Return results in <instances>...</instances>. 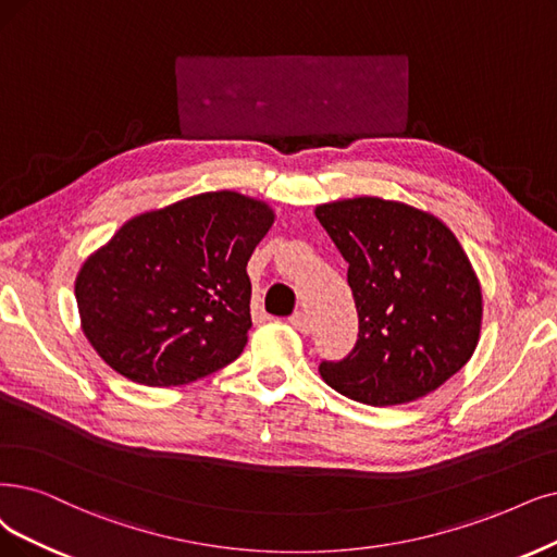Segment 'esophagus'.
<instances>
[{
    "mask_svg": "<svg viewBox=\"0 0 557 557\" xmlns=\"http://www.w3.org/2000/svg\"><path fill=\"white\" fill-rule=\"evenodd\" d=\"M289 321H292V325L296 327L298 333H302V335H310L312 333V319L307 317L305 312H296Z\"/></svg>",
    "mask_w": 557,
    "mask_h": 557,
    "instance_id": "esophagus-1",
    "label": "esophagus"
}]
</instances>
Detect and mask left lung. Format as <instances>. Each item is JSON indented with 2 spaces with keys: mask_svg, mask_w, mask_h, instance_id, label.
Here are the masks:
<instances>
[{
  "mask_svg": "<svg viewBox=\"0 0 557 557\" xmlns=\"http://www.w3.org/2000/svg\"><path fill=\"white\" fill-rule=\"evenodd\" d=\"M348 263L358 342L319 372L339 395L397 406L434 393L470 360L482 327V289L447 226L379 197L317 206Z\"/></svg>",
  "mask_w": 557,
  "mask_h": 557,
  "instance_id": "obj_1",
  "label": "left lung"
}]
</instances>
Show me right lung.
Returning a JSON list of instances; mask_svg holds the SVG:
<instances>
[{
  "mask_svg": "<svg viewBox=\"0 0 557 557\" xmlns=\"http://www.w3.org/2000/svg\"><path fill=\"white\" fill-rule=\"evenodd\" d=\"M275 215L238 193H203L128 220L79 268L82 331L114 372L185 385L234 362L250 331L247 261Z\"/></svg>",
  "mask_w": 557,
  "mask_h": 557,
  "instance_id": "add662e5",
  "label": "right lung"
}]
</instances>
